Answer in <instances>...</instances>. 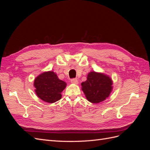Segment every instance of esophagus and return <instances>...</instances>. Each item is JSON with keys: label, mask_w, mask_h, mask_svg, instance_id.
<instances>
[{"label": "esophagus", "mask_w": 150, "mask_h": 150, "mask_svg": "<svg viewBox=\"0 0 150 150\" xmlns=\"http://www.w3.org/2000/svg\"><path fill=\"white\" fill-rule=\"evenodd\" d=\"M71 82L72 84H77L78 83V79H77L76 78H73V79H72L71 80Z\"/></svg>", "instance_id": "obj_1"}]
</instances>
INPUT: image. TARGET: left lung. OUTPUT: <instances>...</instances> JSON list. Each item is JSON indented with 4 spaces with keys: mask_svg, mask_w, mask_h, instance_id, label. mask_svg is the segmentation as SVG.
Segmentation results:
<instances>
[{
    "mask_svg": "<svg viewBox=\"0 0 150 150\" xmlns=\"http://www.w3.org/2000/svg\"><path fill=\"white\" fill-rule=\"evenodd\" d=\"M112 84L110 77L96 72H89L87 80L81 83L86 98L92 103H99L105 100L111 92Z\"/></svg>",
    "mask_w": 150,
    "mask_h": 150,
    "instance_id": "obj_1",
    "label": "left lung"
}]
</instances>
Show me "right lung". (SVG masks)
<instances>
[{
	"label": "right lung",
	"mask_w": 150,
	"mask_h": 150,
	"mask_svg": "<svg viewBox=\"0 0 150 150\" xmlns=\"http://www.w3.org/2000/svg\"><path fill=\"white\" fill-rule=\"evenodd\" d=\"M35 91L38 96L49 103H53L61 98V92L66 86L64 81L58 78L53 71L43 72L34 80Z\"/></svg>",
	"instance_id": "right-lung-1"
}]
</instances>
